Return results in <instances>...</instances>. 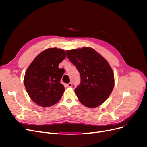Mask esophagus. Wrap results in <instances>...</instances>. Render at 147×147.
<instances>
[{
    "label": "esophagus",
    "mask_w": 147,
    "mask_h": 147,
    "mask_svg": "<svg viewBox=\"0 0 147 147\" xmlns=\"http://www.w3.org/2000/svg\"><path fill=\"white\" fill-rule=\"evenodd\" d=\"M67 86L68 87H72V83H68V84H67Z\"/></svg>",
    "instance_id": "obj_1"
}]
</instances>
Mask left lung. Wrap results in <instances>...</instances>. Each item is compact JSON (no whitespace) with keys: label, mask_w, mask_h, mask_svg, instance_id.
Instances as JSON below:
<instances>
[{"label":"left lung","mask_w":147,"mask_h":147,"mask_svg":"<svg viewBox=\"0 0 147 147\" xmlns=\"http://www.w3.org/2000/svg\"><path fill=\"white\" fill-rule=\"evenodd\" d=\"M65 52L80 74L81 83L75 89L80 102L89 108L103 104L112 93L115 84L114 74L108 62L91 47Z\"/></svg>","instance_id":"left-lung-1"}]
</instances>
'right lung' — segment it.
Masks as SVG:
<instances>
[{"instance_id": "obj_1", "label": "right lung", "mask_w": 147, "mask_h": 147, "mask_svg": "<svg viewBox=\"0 0 147 147\" xmlns=\"http://www.w3.org/2000/svg\"><path fill=\"white\" fill-rule=\"evenodd\" d=\"M66 57L64 50L49 48L35 57L26 70L24 84L30 98L39 106L48 107L59 102L65 91L60 80L64 69L58 67Z\"/></svg>"}]
</instances>
